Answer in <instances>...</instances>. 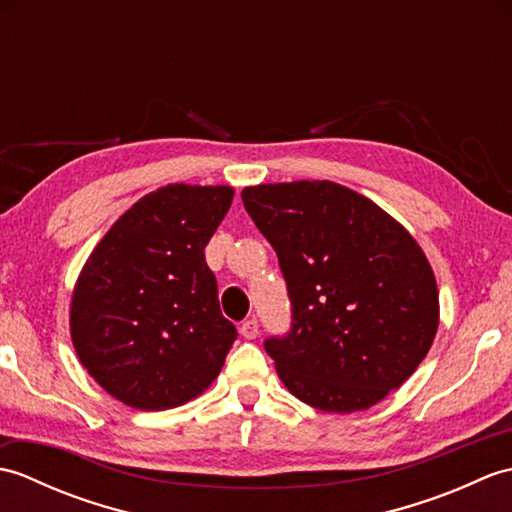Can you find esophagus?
<instances>
[{"instance_id":"34e87169","label":"esophagus","mask_w":512,"mask_h":512,"mask_svg":"<svg viewBox=\"0 0 512 512\" xmlns=\"http://www.w3.org/2000/svg\"><path fill=\"white\" fill-rule=\"evenodd\" d=\"M239 332H242L244 339H257V334H259V323H257V319L244 321L242 325H239Z\"/></svg>"}]
</instances>
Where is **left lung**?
<instances>
[{
    "label": "left lung",
    "mask_w": 512,
    "mask_h": 512,
    "mask_svg": "<svg viewBox=\"0 0 512 512\" xmlns=\"http://www.w3.org/2000/svg\"><path fill=\"white\" fill-rule=\"evenodd\" d=\"M275 248L292 325L264 347L292 396L330 413L374 407L416 372L436 339L433 270L405 226L328 180L242 191Z\"/></svg>",
    "instance_id": "8db88e82"
}]
</instances>
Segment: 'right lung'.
<instances>
[{"label": "right lung", "instance_id": "1", "mask_svg": "<svg viewBox=\"0 0 512 512\" xmlns=\"http://www.w3.org/2000/svg\"><path fill=\"white\" fill-rule=\"evenodd\" d=\"M231 202V187L167 184L147 193L118 217L76 279V356L125 405L173 409L220 374L237 330L222 317L204 248Z\"/></svg>", "mask_w": 512, "mask_h": 512}]
</instances>
